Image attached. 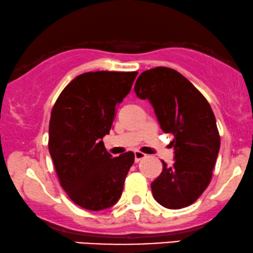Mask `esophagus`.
<instances>
[{
  "label": "esophagus",
  "mask_w": 253,
  "mask_h": 253,
  "mask_svg": "<svg viewBox=\"0 0 253 253\" xmlns=\"http://www.w3.org/2000/svg\"><path fill=\"white\" fill-rule=\"evenodd\" d=\"M145 157H146V154L142 153V152H140V151L134 152V161H135V163H139V161L141 159H144Z\"/></svg>",
  "instance_id": "esophagus-1"
}]
</instances>
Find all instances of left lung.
Segmentation results:
<instances>
[{
  "label": "left lung",
  "instance_id": "8db88e82",
  "mask_svg": "<svg viewBox=\"0 0 253 253\" xmlns=\"http://www.w3.org/2000/svg\"><path fill=\"white\" fill-rule=\"evenodd\" d=\"M134 92L153 106L161 129L174 136V164L151 184L154 199L178 210L193 204L209 186L220 136L208 100L180 73L157 67L140 74Z\"/></svg>",
  "mask_w": 253,
  "mask_h": 253
}]
</instances>
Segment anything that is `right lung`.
<instances>
[{
	"instance_id": "right-lung-1",
	"label": "right lung",
	"mask_w": 253,
	"mask_h": 253,
	"mask_svg": "<svg viewBox=\"0 0 253 253\" xmlns=\"http://www.w3.org/2000/svg\"><path fill=\"white\" fill-rule=\"evenodd\" d=\"M138 72H88L67 84L51 109L48 148L61 186L77 205L90 211L120 199L134 153L113 158L102 138L109 134L118 105Z\"/></svg>"
}]
</instances>
